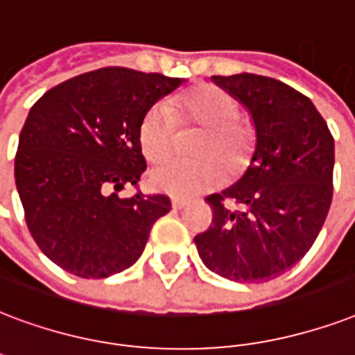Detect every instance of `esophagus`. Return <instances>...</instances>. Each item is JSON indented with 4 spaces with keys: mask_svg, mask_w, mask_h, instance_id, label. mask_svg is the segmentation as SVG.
I'll return each instance as SVG.
<instances>
[{
    "mask_svg": "<svg viewBox=\"0 0 355 355\" xmlns=\"http://www.w3.org/2000/svg\"><path fill=\"white\" fill-rule=\"evenodd\" d=\"M184 207H188V201H184V199H173V208H184Z\"/></svg>",
    "mask_w": 355,
    "mask_h": 355,
    "instance_id": "esophagus-1",
    "label": "esophagus"
}]
</instances>
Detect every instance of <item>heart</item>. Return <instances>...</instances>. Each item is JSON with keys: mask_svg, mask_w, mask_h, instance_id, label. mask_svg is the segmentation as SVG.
<instances>
[{"mask_svg": "<svg viewBox=\"0 0 355 355\" xmlns=\"http://www.w3.org/2000/svg\"><path fill=\"white\" fill-rule=\"evenodd\" d=\"M199 132L189 153L196 159H169L150 171V184L175 197H193L240 177L253 162L259 145L255 124L240 115L236 98L216 85L148 105L137 126V141L148 162H162L175 150L178 135Z\"/></svg>", "mask_w": 355, "mask_h": 355, "instance_id": "1", "label": "heart"}]
</instances>
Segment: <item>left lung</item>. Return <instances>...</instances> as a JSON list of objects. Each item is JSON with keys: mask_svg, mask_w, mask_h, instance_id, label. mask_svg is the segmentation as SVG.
<instances>
[{"mask_svg": "<svg viewBox=\"0 0 355 355\" xmlns=\"http://www.w3.org/2000/svg\"><path fill=\"white\" fill-rule=\"evenodd\" d=\"M250 110L259 145L248 171L208 196L212 225L193 242L214 274L238 283L279 277L315 243L334 197V135L313 102L259 74L212 76Z\"/></svg>", "mask_w": 355, "mask_h": 355, "instance_id": "left-lung-1", "label": "left lung"}]
</instances>
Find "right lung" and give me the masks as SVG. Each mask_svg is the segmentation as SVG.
<instances>
[{
	"label": "right lung",
	"instance_id": "add662e5",
	"mask_svg": "<svg viewBox=\"0 0 355 355\" xmlns=\"http://www.w3.org/2000/svg\"><path fill=\"white\" fill-rule=\"evenodd\" d=\"M178 85L180 78L105 67L51 87L31 107L16 188L31 236L64 272L83 279L123 272L171 210L167 196L117 191L147 169L137 141L143 113Z\"/></svg>",
	"mask_w": 355,
	"mask_h": 355
}]
</instances>
